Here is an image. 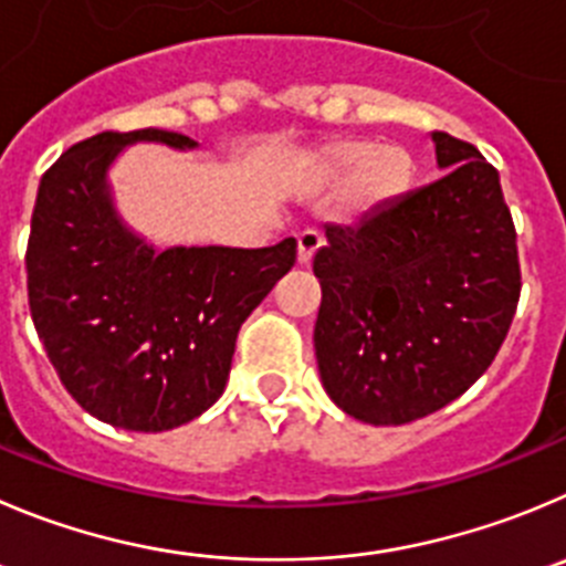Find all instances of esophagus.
<instances>
[{"instance_id": "1", "label": "esophagus", "mask_w": 566, "mask_h": 566, "mask_svg": "<svg viewBox=\"0 0 566 566\" xmlns=\"http://www.w3.org/2000/svg\"><path fill=\"white\" fill-rule=\"evenodd\" d=\"M324 245L318 231H301L298 234V248H295V259H298V265H307L313 253Z\"/></svg>"}]
</instances>
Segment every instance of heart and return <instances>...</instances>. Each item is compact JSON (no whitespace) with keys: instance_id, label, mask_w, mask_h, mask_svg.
Returning <instances> with one entry per match:
<instances>
[{"instance_id":"1","label":"heart","mask_w":566,"mask_h":566,"mask_svg":"<svg viewBox=\"0 0 566 566\" xmlns=\"http://www.w3.org/2000/svg\"><path fill=\"white\" fill-rule=\"evenodd\" d=\"M352 175L343 192L348 218H368L402 198L413 178V161L399 147H377L366 142H335L318 147L301 164V176L313 187H329Z\"/></svg>"}]
</instances>
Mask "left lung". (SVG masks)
I'll return each mask as SVG.
<instances>
[{"mask_svg":"<svg viewBox=\"0 0 566 566\" xmlns=\"http://www.w3.org/2000/svg\"><path fill=\"white\" fill-rule=\"evenodd\" d=\"M438 181L355 226H326L315 360L352 419L408 424L455 402L497 357L520 301L500 172L469 142L430 134Z\"/></svg>","mask_w":566,"mask_h":566,"instance_id":"left-lung-1","label":"left lung"}]
</instances>
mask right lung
Instances as JSON below:
<instances>
[{"label": "right lung", "mask_w": 566, "mask_h": 566, "mask_svg": "<svg viewBox=\"0 0 566 566\" xmlns=\"http://www.w3.org/2000/svg\"><path fill=\"white\" fill-rule=\"evenodd\" d=\"M198 142L158 128L92 136L44 172L28 245L35 332L63 388L111 427L164 432L218 402L237 332L293 268L271 248H158L116 209L111 167L125 147Z\"/></svg>", "instance_id": "1"}]
</instances>
